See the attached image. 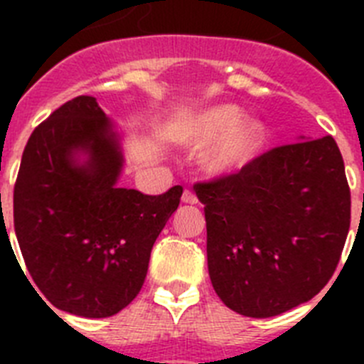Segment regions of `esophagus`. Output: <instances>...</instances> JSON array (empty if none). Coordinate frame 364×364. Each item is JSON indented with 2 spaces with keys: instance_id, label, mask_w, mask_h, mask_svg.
Segmentation results:
<instances>
[{
  "instance_id": "esophagus-1",
  "label": "esophagus",
  "mask_w": 364,
  "mask_h": 364,
  "mask_svg": "<svg viewBox=\"0 0 364 364\" xmlns=\"http://www.w3.org/2000/svg\"><path fill=\"white\" fill-rule=\"evenodd\" d=\"M182 202H184V204H198V198H197V195H195V193L193 191H189V189H186L184 193H182Z\"/></svg>"
}]
</instances>
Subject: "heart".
<instances>
[{
  "label": "heart",
  "mask_w": 364,
  "mask_h": 364,
  "mask_svg": "<svg viewBox=\"0 0 364 364\" xmlns=\"http://www.w3.org/2000/svg\"><path fill=\"white\" fill-rule=\"evenodd\" d=\"M268 125L259 118H244L239 105L217 104L198 109L176 129V140L184 147H208L200 159L205 175L230 178L259 159L268 144Z\"/></svg>",
  "instance_id": "1"
}]
</instances>
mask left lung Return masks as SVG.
Instances as JSON below:
<instances>
[{
  "mask_svg": "<svg viewBox=\"0 0 364 364\" xmlns=\"http://www.w3.org/2000/svg\"><path fill=\"white\" fill-rule=\"evenodd\" d=\"M195 191L205 211L211 284L228 308L266 319L330 281L350 228L345 162L332 136H299Z\"/></svg>",
  "mask_w": 364,
  "mask_h": 364,
  "instance_id": "1",
  "label": "left lung"
}]
</instances>
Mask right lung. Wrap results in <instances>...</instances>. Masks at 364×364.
Returning a JSON list of instances; mask_svg holds the SVG:
<instances>
[{
    "label": "right lung",
    "mask_w": 364,
    "mask_h": 364,
    "mask_svg": "<svg viewBox=\"0 0 364 364\" xmlns=\"http://www.w3.org/2000/svg\"><path fill=\"white\" fill-rule=\"evenodd\" d=\"M124 136L96 98L78 96L34 129L16 180V239L32 282L58 310L89 319L136 297L182 197L180 186L151 197L118 184Z\"/></svg>",
    "instance_id": "add662e5"
}]
</instances>
